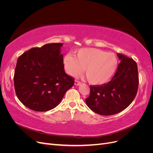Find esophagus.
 I'll use <instances>...</instances> for the list:
<instances>
[{"mask_svg": "<svg viewBox=\"0 0 153 153\" xmlns=\"http://www.w3.org/2000/svg\"><path fill=\"white\" fill-rule=\"evenodd\" d=\"M80 84H81V82H80L78 81V80H75V85H80Z\"/></svg>", "mask_w": 153, "mask_h": 153, "instance_id": "1", "label": "esophagus"}]
</instances>
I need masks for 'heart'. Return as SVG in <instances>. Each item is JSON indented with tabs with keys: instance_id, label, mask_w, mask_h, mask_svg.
<instances>
[{
	"instance_id": "b5f03b06",
	"label": "heart",
	"mask_w": 153,
	"mask_h": 153,
	"mask_svg": "<svg viewBox=\"0 0 153 153\" xmlns=\"http://www.w3.org/2000/svg\"><path fill=\"white\" fill-rule=\"evenodd\" d=\"M64 66L68 75L75 76L84 68L87 80L91 84L103 85L107 82L116 70L118 61L113 53L94 48H80L76 57L70 54L63 59Z\"/></svg>"
}]
</instances>
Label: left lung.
<instances>
[{"label": "left lung", "mask_w": 153, "mask_h": 153, "mask_svg": "<svg viewBox=\"0 0 153 153\" xmlns=\"http://www.w3.org/2000/svg\"><path fill=\"white\" fill-rule=\"evenodd\" d=\"M121 61L112 80L101 85L90 86V95L85 100L89 108L101 115L121 112L135 98L138 86L137 64L131 58L117 53Z\"/></svg>", "instance_id": "1"}]
</instances>
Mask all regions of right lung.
I'll return each mask as SVG.
<instances>
[{
	"label": "right lung",
	"instance_id": "1",
	"mask_svg": "<svg viewBox=\"0 0 153 153\" xmlns=\"http://www.w3.org/2000/svg\"><path fill=\"white\" fill-rule=\"evenodd\" d=\"M62 43L32 48L17 60L14 84L18 98L32 110L45 112L60 103L75 80L64 70Z\"/></svg>",
	"mask_w": 153,
	"mask_h": 153
}]
</instances>
